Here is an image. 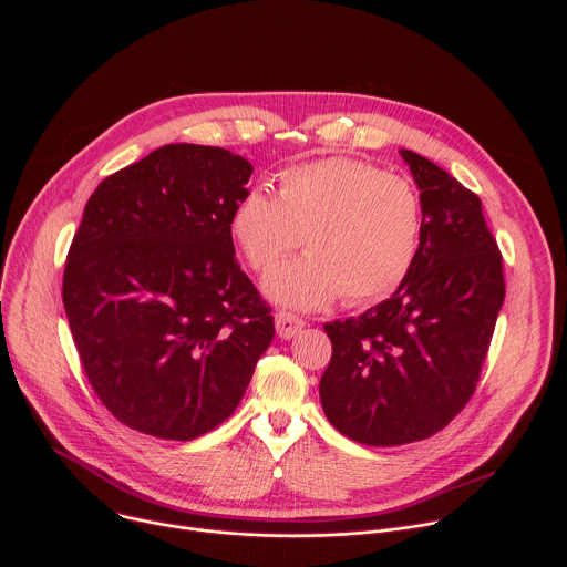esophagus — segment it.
Returning <instances> with one entry per match:
<instances>
[{"instance_id":"esophagus-1","label":"esophagus","mask_w":567,"mask_h":567,"mask_svg":"<svg viewBox=\"0 0 567 567\" xmlns=\"http://www.w3.org/2000/svg\"><path fill=\"white\" fill-rule=\"evenodd\" d=\"M305 328V320L298 318L296 313L289 311H278L276 313V332L280 339H293L296 334H300Z\"/></svg>"}]
</instances>
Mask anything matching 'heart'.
<instances>
[{
    "instance_id": "b5f03b06",
    "label": "heart",
    "mask_w": 567,
    "mask_h": 567,
    "mask_svg": "<svg viewBox=\"0 0 567 567\" xmlns=\"http://www.w3.org/2000/svg\"><path fill=\"white\" fill-rule=\"evenodd\" d=\"M230 235L265 293L293 309H320L343 296L363 305L392 293L413 271L424 235L417 188L359 158L330 156L278 175L276 197L251 188L230 213Z\"/></svg>"
}]
</instances>
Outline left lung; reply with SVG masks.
<instances>
[{
  "label": "left lung",
  "mask_w": 567,
  "mask_h": 567,
  "mask_svg": "<svg viewBox=\"0 0 567 567\" xmlns=\"http://www.w3.org/2000/svg\"><path fill=\"white\" fill-rule=\"evenodd\" d=\"M399 154L424 206L417 262L388 300L322 326L332 341L322 411L368 446L426 440L466 406L505 300L503 256L480 197L426 156Z\"/></svg>",
  "instance_id": "obj_1"
}]
</instances>
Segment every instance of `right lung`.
I'll use <instances>...</instances> for the list:
<instances>
[{
  "label": "right lung",
  "instance_id": "obj_1",
  "mask_svg": "<svg viewBox=\"0 0 567 567\" xmlns=\"http://www.w3.org/2000/svg\"><path fill=\"white\" fill-rule=\"evenodd\" d=\"M251 173L224 147L171 143L85 206L62 302L96 396L138 433L188 442L219 426L276 334L230 237Z\"/></svg>",
  "mask_w": 567,
  "mask_h": 567
}]
</instances>
